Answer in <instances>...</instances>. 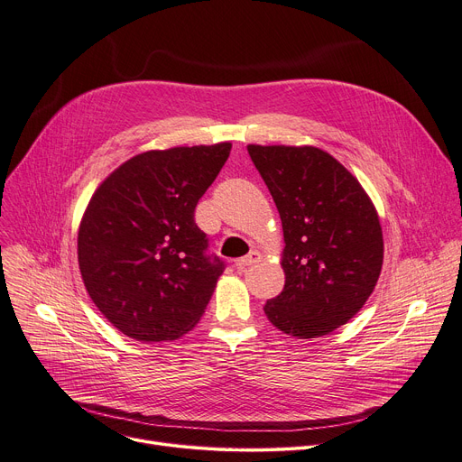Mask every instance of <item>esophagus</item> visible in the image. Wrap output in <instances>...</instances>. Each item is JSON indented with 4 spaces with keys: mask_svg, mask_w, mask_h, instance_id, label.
I'll return each mask as SVG.
<instances>
[{
    "mask_svg": "<svg viewBox=\"0 0 462 462\" xmlns=\"http://www.w3.org/2000/svg\"><path fill=\"white\" fill-rule=\"evenodd\" d=\"M258 260H260V253H258V251H253V253H249V254L244 256V258H237V260H236V268H237V270H245V268H249V265L256 263Z\"/></svg>",
    "mask_w": 462,
    "mask_h": 462,
    "instance_id": "34e87169",
    "label": "esophagus"
}]
</instances>
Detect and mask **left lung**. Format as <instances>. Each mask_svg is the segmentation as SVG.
<instances>
[{
	"mask_svg": "<svg viewBox=\"0 0 462 462\" xmlns=\"http://www.w3.org/2000/svg\"><path fill=\"white\" fill-rule=\"evenodd\" d=\"M247 152L284 234V288L263 305L265 317L298 338L328 335L356 317L378 282L376 208L348 170L314 145L249 143Z\"/></svg>",
	"mask_w": 462,
	"mask_h": 462,
	"instance_id": "obj_1",
	"label": "left lung"
}]
</instances>
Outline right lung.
<instances>
[{"mask_svg":"<svg viewBox=\"0 0 462 462\" xmlns=\"http://www.w3.org/2000/svg\"><path fill=\"white\" fill-rule=\"evenodd\" d=\"M230 150L221 142L145 152L93 192L79 228V265L91 301L124 335L174 341L199 324L225 263L206 254L194 208Z\"/></svg>","mask_w":462,"mask_h":462,"instance_id":"obj_1","label":"right lung"}]
</instances>
